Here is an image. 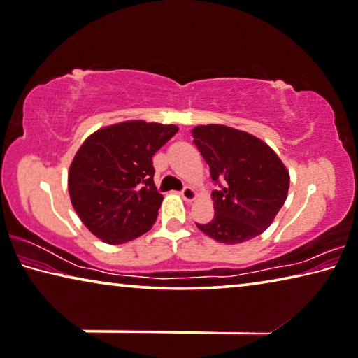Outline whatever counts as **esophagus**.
<instances>
[{
	"label": "esophagus",
	"instance_id": "esophagus-1",
	"mask_svg": "<svg viewBox=\"0 0 358 358\" xmlns=\"http://www.w3.org/2000/svg\"><path fill=\"white\" fill-rule=\"evenodd\" d=\"M180 195H182L185 201H194L196 198V192L192 189V187H185V189L180 192Z\"/></svg>",
	"mask_w": 358,
	"mask_h": 358
}]
</instances>
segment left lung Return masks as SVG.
Segmentation results:
<instances>
[{
  "label": "left lung",
  "mask_w": 358,
  "mask_h": 358,
  "mask_svg": "<svg viewBox=\"0 0 358 358\" xmlns=\"http://www.w3.org/2000/svg\"><path fill=\"white\" fill-rule=\"evenodd\" d=\"M192 136L219 185L211 194L213 221L196 227L225 245L261 235L287 201V166L266 142L245 131L201 124L192 129Z\"/></svg>",
  "instance_id": "1"
}]
</instances>
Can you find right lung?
<instances>
[{"instance_id":"1","label":"right lung","mask_w":358,"mask_h":358,"mask_svg":"<svg viewBox=\"0 0 358 358\" xmlns=\"http://www.w3.org/2000/svg\"><path fill=\"white\" fill-rule=\"evenodd\" d=\"M178 131L131 120L97 129L81 144L69 169V194L92 235L122 245L152 229L163 201L152 157Z\"/></svg>"}]
</instances>
